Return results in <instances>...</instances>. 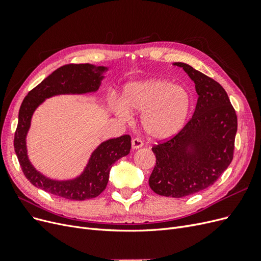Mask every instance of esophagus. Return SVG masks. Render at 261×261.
Masks as SVG:
<instances>
[{
  "mask_svg": "<svg viewBox=\"0 0 261 261\" xmlns=\"http://www.w3.org/2000/svg\"><path fill=\"white\" fill-rule=\"evenodd\" d=\"M143 145H144V143H143V140H141L140 138L135 137V138L132 139V147H133V149L141 148V147H143Z\"/></svg>",
  "mask_w": 261,
  "mask_h": 261,
  "instance_id": "esophagus-1",
  "label": "esophagus"
}]
</instances>
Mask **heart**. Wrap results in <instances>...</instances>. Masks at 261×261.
Wrapping results in <instances>:
<instances>
[{"label":"heart","instance_id":"heart-1","mask_svg":"<svg viewBox=\"0 0 261 261\" xmlns=\"http://www.w3.org/2000/svg\"><path fill=\"white\" fill-rule=\"evenodd\" d=\"M120 112L141 114V125L150 137L165 139L185 125L193 108L192 93L185 87L161 78L130 83L122 93Z\"/></svg>","mask_w":261,"mask_h":261}]
</instances>
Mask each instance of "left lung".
Listing matches in <instances>:
<instances>
[{"label":"left lung","instance_id":"obj_1","mask_svg":"<svg viewBox=\"0 0 261 261\" xmlns=\"http://www.w3.org/2000/svg\"><path fill=\"white\" fill-rule=\"evenodd\" d=\"M174 65L183 67L194 81L198 100L184 127L152 147L156 161L149 186L158 195L181 198L215 184L230 165L238 116L218 82L185 63Z\"/></svg>","mask_w":261,"mask_h":261}]
</instances>
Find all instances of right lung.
<instances>
[{"label": "right lung", "instance_id": "obj_1", "mask_svg": "<svg viewBox=\"0 0 261 261\" xmlns=\"http://www.w3.org/2000/svg\"><path fill=\"white\" fill-rule=\"evenodd\" d=\"M106 67L90 64H66L54 72L31 89L18 113V124L14 135V149L23 175L34 186L46 193L70 200L94 198L105 191L110 170L115 161L128 154L132 148L130 136L123 135L101 144L92 153L83 174L73 180L58 181L44 177L30 164L26 151V134L35 109L45 98L60 93H85L96 91Z\"/></svg>", "mask_w": 261, "mask_h": 261}]
</instances>
